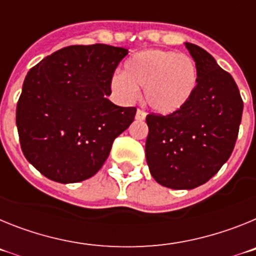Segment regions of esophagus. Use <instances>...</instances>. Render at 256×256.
<instances>
[{
    "label": "esophagus",
    "mask_w": 256,
    "mask_h": 256,
    "mask_svg": "<svg viewBox=\"0 0 256 256\" xmlns=\"http://www.w3.org/2000/svg\"><path fill=\"white\" fill-rule=\"evenodd\" d=\"M144 118H146V112H144V110H141V108H138L137 112H136V119H137V120H144Z\"/></svg>",
    "instance_id": "esophagus-1"
}]
</instances>
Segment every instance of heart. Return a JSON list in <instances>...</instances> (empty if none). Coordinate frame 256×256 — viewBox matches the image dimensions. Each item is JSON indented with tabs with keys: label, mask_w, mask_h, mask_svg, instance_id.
Wrapping results in <instances>:
<instances>
[{
	"label": "heart",
	"mask_w": 256,
	"mask_h": 256,
	"mask_svg": "<svg viewBox=\"0 0 256 256\" xmlns=\"http://www.w3.org/2000/svg\"><path fill=\"white\" fill-rule=\"evenodd\" d=\"M198 70L191 58L166 50H146L126 62L124 74L112 76V87L124 100L144 90V102L158 114L183 108L195 92Z\"/></svg>",
	"instance_id": "heart-1"
}]
</instances>
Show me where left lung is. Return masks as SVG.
<instances>
[{"instance_id": "8db88e82", "label": "left lung", "mask_w": 256, "mask_h": 256, "mask_svg": "<svg viewBox=\"0 0 256 256\" xmlns=\"http://www.w3.org/2000/svg\"><path fill=\"white\" fill-rule=\"evenodd\" d=\"M184 44L198 70L195 92L178 112L146 116L150 173L174 190L196 188L218 173L234 148L244 108L232 76L204 48Z\"/></svg>"}]
</instances>
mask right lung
<instances>
[{
    "mask_svg": "<svg viewBox=\"0 0 256 256\" xmlns=\"http://www.w3.org/2000/svg\"><path fill=\"white\" fill-rule=\"evenodd\" d=\"M123 47H64L28 72L16 106L20 146L40 173L58 183L91 178L112 142L134 120L136 108L108 100Z\"/></svg>",
    "mask_w": 256,
    "mask_h": 256,
    "instance_id": "obj_1",
    "label": "right lung"
}]
</instances>
